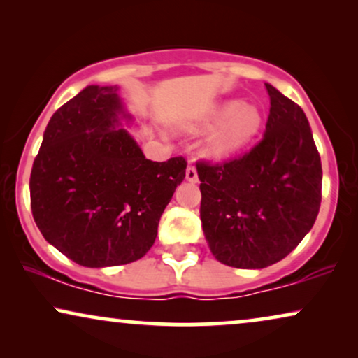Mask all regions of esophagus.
I'll use <instances>...</instances> for the list:
<instances>
[{
    "instance_id": "1",
    "label": "esophagus",
    "mask_w": 358,
    "mask_h": 358,
    "mask_svg": "<svg viewBox=\"0 0 358 358\" xmlns=\"http://www.w3.org/2000/svg\"><path fill=\"white\" fill-rule=\"evenodd\" d=\"M185 179H187L189 182H197V180H199L197 168H195L194 164H189L187 169H185Z\"/></svg>"
}]
</instances>
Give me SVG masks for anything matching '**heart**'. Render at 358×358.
I'll return each mask as SVG.
<instances>
[{"mask_svg":"<svg viewBox=\"0 0 358 358\" xmlns=\"http://www.w3.org/2000/svg\"><path fill=\"white\" fill-rule=\"evenodd\" d=\"M210 122L212 124L222 122V124L210 134L205 150L210 156L223 158L251 143L261 130L262 114L259 107L252 104L228 101L215 110Z\"/></svg>","mask_w":358,"mask_h":358,"instance_id":"heart-1","label":"heart"}]
</instances>
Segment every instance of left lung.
Segmentation results:
<instances>
[{
	"instance_id": "left-lung-1",
	"label": "left lung",
	"mask_w": 358,
	"mask_h": 358,
	"mask_svg": "<svg viewBox=\"0 0 358 358\" xmlns=\"http://www.w3.org/2000/svg\"><path fill=\"white\" fill-rule=\"evenodd\" d=\"M266 134L224 163L199 161L200 220L224 266L264 268L287 257L316 222L321 158L301 107L271 85Z\"/></svg>"
}]
</instances>
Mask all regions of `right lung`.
Returning a JSON list of instances; mask_svg holds the SVG:
<instances>
[{
  "mask_svg": "<svg viewBox=\"0 0 358 358\" xmlns=\"http://www.w3.org/2000/svg\"><path fill=\"white\" fill-rule=\"evenodd\" d=\"M117 87L87 86L48 122L32 164L31 208L42 236L85 267L124 266L153 246L187 161L146 159Z\"/></svg>",
  "mask_w": 358,
  "mask_h": 358,
  "instance_id": "1",
  "label": "right lung"
}]
</instances>
